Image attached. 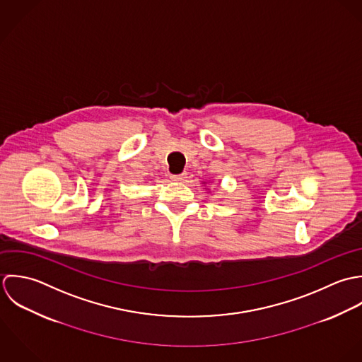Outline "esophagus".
<instances>
[{
	"instance_id": "1",
	"label": "esophagus",
	"mask_w": 362,
	"mask_h": 362,
	"mask_svg": "<svg viewBox=\"0 0 362 362\" xmlns=\"http://www.w3.org/2000/svg\"><path fill=\"white\" fill-rule=\"evenodd\" d=\"M187 177V173H179V175H170V179L175 182H183Z\"/></svg>"
}]
</instances>
